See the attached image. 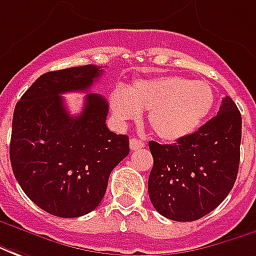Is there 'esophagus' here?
I'll use <instances>...</instances> for the list:
<instances>
[{
    "instance_id": "34e87169",
    "label": "esophagus",
    "mask_w": 256,
    "mask_h": 256,
    "mask_svg": "<svg viewBox=\"0 0 256 256\" xmlns=\"http://www.w3.org/2000/svg\"><path fill=\"white\" fill-rule=\"evenodd\" d=\"M130 148H131V150H138V148H144V142L139 140V139H135V138H132L131 140H130Z\"/></svg>"
}]
</instances>
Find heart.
<instances>
[{
    "mask_svg": "<svg viewBox=\"0 0 256 256\" xmlns=\"http://www.w3.org/2000/svg\"><path fill=\"white\" fill-rule=\"evenodd\" d=\"M215 104V90L208 81L182 76L136 80L126 90L110 95V108L120 121L138 120L148 110V125L157 136L175 142L196 132Z\"/></svg>",
    "mask_w": 256,
    "mask_h": 256,
    "instance_id": "obj_1",
    "label": "heart"
}]
</instances>
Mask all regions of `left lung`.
<instances>
[{
	"instance_id": "obj_1",
	"label": "left lung",
	"mask_w": 256,
	"mask_h": 256,
	"mask_svg": "<svg viewBox=\"0 0 256 256\" xmlns=\"http://www.w3.org/2000/svg\"><path fill=\"white\" fill-rule=\"evenodd\" d=\"M241 114L226 96L218 114L172 144L150 140L148 197L162 216L192 222L226 198L238 172Z\"/></svg>"
}]
</instances>
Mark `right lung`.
Wrapping results in <instances>:
<instances>
[{
    "label": "right lung",
    "instance_id": "1",
    "mask_svg": "<svg viewBox=\"0 0 256 256\" xmlns=\"http://www.w3.org/2000/svg\"><path fill=\"white\" fill-rule=\"evenodd\" d=\"M103 73L95 64L38 77L16 103L10 166L30 200L50 215L77 218L94 211L108 189L114 166L130 154V139L106 126L108 100L85 96L70 116L63 94L86 92Z\"/></svg>",
    "mask_w": 256,
    "mask_h": 256
}]
</instances>
